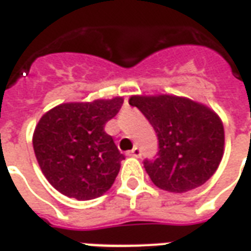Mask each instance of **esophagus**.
Listing matches in <instances>:
<instances>
[{
	"label": "esophagus",
	"instance_id": "esophagus-1",
	"mask_svg": "<svg viewBox=\"0 0 251 251\" xmlns=\"http://www.w3.org/2000/svg\"><path fill=\"white\" fill-rule=\"evenodd\" d=\"M127 154H129V156H131V157H141V149H140V148H133V149H131L130 152L127 153Z\"/></svg>",
	"mask_w": 251,
	"mask_h": 251
}]
</instances>
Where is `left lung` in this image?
<instances>
[{"label": "left lung", "mask_w": 251, "mask_h": 251, "mask_svg": "<svg viewBox=\"0 0 251 251\" xmlns=\"http://www.w3.org/2000/svg\"><path fill=\"white\" fill-rule=\"evenodd\" d=\"M129 103L145 115L157 134V157L144 161L154 185L183 194L215 174L225 151V129L214 110L167 94L133 95Z\"/></svg>", "instance_id": "8db88e82"}]
</instances>
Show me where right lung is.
<instances>
[{
	"mask_svg": "<svg viewBox=\"0 0 251 251\" xmlns=\"http://www.w3.org/2000/svg\"><path fill=\"white\" fill-rule=\"evenodd\" d=\"M122 103L121 97L70 102L41 117L33 133V149L41 172L60 194L91 200L111 188L125 157L104 125Z\"/></svg>",
	"mask_w": 251,
	"mask_h": 251,
	"instance_id": "1",
	"label": "right lung"
}]
</instances>
